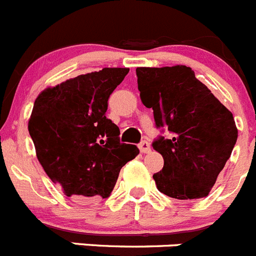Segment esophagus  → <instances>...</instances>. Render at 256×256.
<instances>
[{
	"mask_svg": "<svg viewBox=\"0 0 256 256\" xmlns=\"http://www.w3.org/2000/svg\"><path fill=\"white\" fill-rule=\"evenodd\" d=\"M139 149L142 153H149L150 152V142H146V140H142L139 144Z\"/></svg>",
	"mask_w": 256,
	"mask_h": 256,
	"instance_id": "obj_1",
	"label": "esophagus"
}]
</instances>
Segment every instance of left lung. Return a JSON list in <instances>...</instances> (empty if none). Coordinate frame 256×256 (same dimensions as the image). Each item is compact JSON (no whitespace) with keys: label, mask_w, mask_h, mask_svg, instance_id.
<instances>
[{"label":"left lung","mask_w":256,"mask_h":256,"mask_svg":"<svg viewBox=\"0 0 256 256\" xmlns=\"http://www.w3.org/2000/svg\"><path fill=\"white\" fill-rule=\"evenodd\" d=\"M138 89L142 104L152 108L160 136L153 148L164 160L153 174L156 188L178 200L200 199L209 194L231 156L237 128L228 111L190 68H138Z\"/></svg>","instance_id":"1"}]
</instances>
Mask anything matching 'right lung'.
Returning <instances> with one entry per match:
<instances>
[{
	"mask_svg": "<svg viewBox=\"0 0 256 256\" xmlns=\"http://www.w3.org/2000/svg\"><path fill=\"white\" fill-rule=\"evenodd\" d=\"M128 68H106L79 75L36 96L28 128L36 158L71 198H108L120 170L139 154L120 142V128L106 117L108 98Z\"/></svg>",
	"mask_w": 256,
	"mask_h": 256,
	"instance_id": "right-lung-1",
	"label": "right lung"
}]
</instances>
